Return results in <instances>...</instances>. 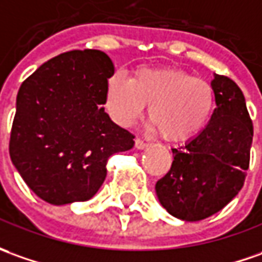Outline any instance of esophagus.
<instances>
[{
    "instance_id": "34e87169",
    "label": "esophagus",
    "mask_w": 262,
    "mask_h": 262,
    "mask_svg": "<svg viewBox=\"0 0 262 262\" xmlns=\"http://www.w3.org/2000/svg\"><path fill=\"white\" fill-rule=\"evenodd\" d=\"M147 146H149V143H146L145 140H142V139H136V140H135V147H136V149H140V150H142V149H146Z\"/></svg>"
}]
</instances>
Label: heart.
Here are the masks:
<instances>
[{
	"mask_svg": "<svg viewBox=\"0 0 262 262\" xmlns=\"http://www.w3.org/2000/svg\"><path fill=\"white\" fill-rule=\"evenodd\" d=\"M104 103L122 127L135 123L149 104L152 130L166 140H186L209 122L215 90L205 79L178 67H138L130 79L115 73L106 80Z\"/></svg>",
	"mask_w": 262,
	"mask_h": 262,
	"instance_id": "b5f03b06",
	"label": "heart"
}]
</instances>
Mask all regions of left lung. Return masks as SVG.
<instances>
[{
  "label": "left lung",
  "mask_w": 262,
  "mask_h": 262,
  "mask_svg": "<svg viewBox=\"0 0 262 262\" xmlns=\"http://www.w3.org/2000/svg\"><path fill=\"white\" fill-rule=\"evenodd\" d=\"M209 123L185 146L172 149L169 172L156 182V195L170 215L201 221L228 205L245 182L250 166L252 120L235 81L215 74Z\"/></svg>",
  "instance_id": "1"
}]
</instances>
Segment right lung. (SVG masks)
<instances>
[{"instance_id":"1","label":"right lung","mask_w":262,"mask_h":262,"mask_svg":"<svg viewBox=\"0 0 262 262\" xmlns=\"http://www.w3.org/2000/svg\"><path fill=\"white\" fill-rule=\"evenodd\" d=\"M112 74L106 53L73 50L46 61L19 87L10 156L28 188L51 205L93 198L108 158L135 145L103 107Z\"/></svg>"}]
</instances>
